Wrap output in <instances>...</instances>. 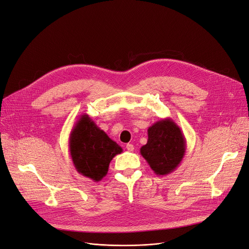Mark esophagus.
<instances>
[{
	"mask_svg": "<svg viewBox=\"0 0 249 249\" xmlns=\"http://www.w3.org/2000/svg\"><path fill=\"white\" fill-rule=\"evenodd\" d=\"M126 149H127L128 151H133V150H134V145L131 144V143H127V144H126Z\"/></svg>",
	"mask_w": 249,
	"mask_h": 249,
	"instance_id": "1",
	"label": "esophagus"
}]
</instances>
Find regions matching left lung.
Listing matches in <instances>:
<instances>
[{
	"mask_svg": "<svg viewBox=\"0 0 249 249\" xmlns=\"http://www.w3.org/2000/svg\"><path fill=\"white\" fill-rule=\"evenodd\" d=\"M147 142L140 148L150 169L159 176L175 171L186 151V139L171 118L156 122L147 129Z\"/></svg>",
	"mask_w": 249,
	"mask_h": 249,
	"instance_id": "left-lung-1",
	"label": "left lung"
}]
</instances>
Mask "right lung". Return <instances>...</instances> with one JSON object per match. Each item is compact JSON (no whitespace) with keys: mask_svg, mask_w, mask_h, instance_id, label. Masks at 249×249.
<instances>
[{"mask_svg":"<svg viewBox=\"0 0 249 249\" xmlns=\"http://www.w3.org/2000/svg\"><path fill=\"white\" fill-rule=\"evenodd\" d=\"M69 150L76 171L94 182L101 181L107 175L110 161L123 151L88 114L81 115L72 128Z\"/></svg>","mask_w":249,"mask_h":249,"instance_id":"obj_1","label":"right lung"}]
</instances>
